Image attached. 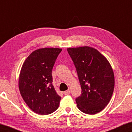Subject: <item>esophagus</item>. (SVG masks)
I'll list each match as a JSON object with an SVG mask.
<instances>
[{
	"instance_id": "esophagus-1",
	"label": "esophagus",
	"mask_w": 132,
	"mask_h": 132,
	"mask_svg": "<svg viewBox=\"0 0 132 132\" xmlns=\"http://www.w3.org/2000/svg\"><path fill=\"white\" fill-rule=\"evenodd\" d=\"M63 94H64L65 95H69L70 94V90H67V91H64V93H63Z\"/></svg>"
}]
</instances>
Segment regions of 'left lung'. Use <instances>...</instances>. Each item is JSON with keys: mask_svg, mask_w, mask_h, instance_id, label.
<instances>
[{"mask_svg": "<svg viewBox=\"0 0 132 132\" xmlns=\"http://www.w3.org/2000/svg\"><path fill=\"white\" fill-rule=\"evenodd\" d=\"M80 82L82 93L76 99L78 109L94 115L108 105L114 89V75L107 59L91 47L68 48Z\"/></svg>", "mask_w": 132, "mask_h": 132, "instance_id": "8db88e82", "label": "left lung"}]
</instances>
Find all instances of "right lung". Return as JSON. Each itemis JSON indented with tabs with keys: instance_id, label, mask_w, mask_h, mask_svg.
Wrapping results in <instances>:
<instances>
[{
	"instance_id": "obj_1",
	"label": "right lung",
	"mask_w": 132,
	"mask_h": 132,
	"mask_svg": "<svg viewBox=\"0 0 132 132\" xmlns=\"http://www.w3.org/2000/svg\"><path fill=\"white\" fill-rule=\"evenodd\" d=\"M62 49L42 48L34 51L23 63L19 86L25 103L34 112L48 115L59 107L61 97L52 84L53 65Z\"/></svg>"
}]
</instances>
